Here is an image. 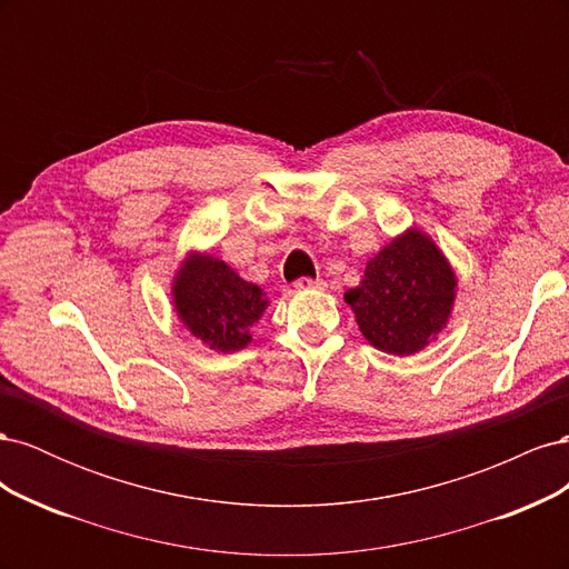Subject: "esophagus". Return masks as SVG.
I'll list each match as a JSON object with an SVG mask.
<instances>
[{
    "label": "esophagus",
    "mask_w": 569,
    "mask_h": 569,
    "mask_svg": "<svg viewBox=\"0 0 569 569\" xmlns=\"http://www.w3.org/2000/svg\"><path fill=\"white\" fill-rule=\"evenodd\" d=\"M295 287L297 289H325V280H320V278H299L295 282Z\"/></svg>",
    "instance_id": "esophagus-1"
}]
</instances>
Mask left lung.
I'll list each match as a JSON object with an SVG mask.
<instances>
[{
    "instance_id": "left-lung-1",
    "label": "left lung",
    "mask_w": 569,
    "mask_h": 569,
    "mask_svg": "<svg viewBox=\"0 0 569 569\" xmlns=\"http://www.w3.org/2000/svg\"><path fill=\"white\" fill-rule=\"evenodd\" d=\"M456 287V272L439 247L410 228L370 258L363 280L343 301L375 349L412 356L449 322Z\"/></svg>"
}]
</instances>
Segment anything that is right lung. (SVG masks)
Masks as SVG:
<instances>
[{
    "mask_svg": "<svg viewBox=\"0 0 569 569\" xmlns=\"http://www.w3.org/2000/svg\"><path fill=\"white\" fill-rule=\"evenodd\" d=\"M173 306L182 325L206 347L232 353L251 341V327L268 308L263 289L239 278L220 258L192 253L173 278Z\"/></svg>",
    "mask_w": 569,
    "mask_h": 569,
    "instance_id": "add662e5",
    "label": "right lung"
}]
</instances>
